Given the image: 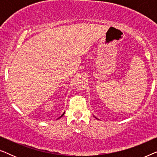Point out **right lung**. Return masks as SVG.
I'll use <instances>...</instances> for the list:
<instances>
[{"label":"right lung","mask_w":157,"mask_h":157,"mask_svg":"<svg viewBox=\"0 0 157 157\" xmlns=\"http://www.w3.org/2000/svg\"><path fill=\"white\" fill-rule=\"evenodd\" d=\"M64 113H65V112H64ZM64 113H63V114H62V115H61V117H63V115H64ZM61 117H60V118H61Z\"/></svg>","instance_id":"right-lung-1"}]
</instances>
